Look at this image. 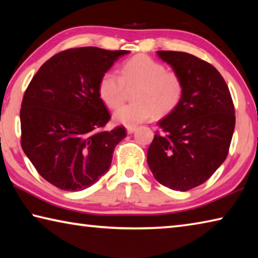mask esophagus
<instances>
[{
	"mask_svg": "<svg viewBox=\"0 0 258 258\" xmlns=\"http://www.w3.org/2000/svg\"><path fill=\"white\" fill-rule=\"evenodd\" d=\"M126 131H127V134H133L137 131V126H127Z\"/></svg>",
	"mask_w": 258,
	"mask_h": 258,
	"instance_id": "obj_1",
	"label": "esophagus"
}]
</instances>
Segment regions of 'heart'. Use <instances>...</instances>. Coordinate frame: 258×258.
<instances>
[{
  "mask_svg": "<svg viewBox=\"0 0 258 258\" xmlns=\"http://www.w3.org/2000/svg\"><path fill=\"white\" fill-rule=\"evenodd\" d=\"M134 90L135 102L119 108L113 113L116 123L135 126L152 116H163L175 108L183 94L180 76L166 72L164 64L148 55L130 59L120 69V76L104 73L99 82V97L108 108L116 109L123 103L127 90Z\"/></svg>",
  "mask_w": 258,
  "mask_h": 258,
  "instance_id": "1",
  "label": "heart"
}]
</instances>
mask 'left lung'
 <instances>
[{
	"instance_id": "left-lung-1",
	"label": "left lung",
	"mask_w": 258,
	"mask_h": 258,
	"mask_svg": "<svg viewBox=\"0 0 258 258\" xmlns=\"http://www.w3.org/2000/svg\"><path fill=\"white\" fill-rule=\"evenodd\" d=\"M157 55L180 76L183 94L158 123L163 134L155 135L147 161L160 184L187 191L206 182L228 156L235 125L232 98L211 63L185 52Z\"/></svg>"
}]
</instances>
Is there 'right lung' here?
<instances>
[{
	"label": "right lung",
	"instance_id": "add662e5",
	"mask_svg": "<svg viewBox=\"0 0 258 258\" xmlns=\"http://www.w3.org/2000/svg\"><path fill=\"white\" fill-rule=\"evenodd\" d=\"M130 51L94 46L66 50L35 74L20 110L21 147L40 175L61 190L81 191L111 165L123 126L102 132L110 115L99 97V82Z\"/></svg>",
	"mask_w": 258,
	"mask_h": 258
}]
</instances>
